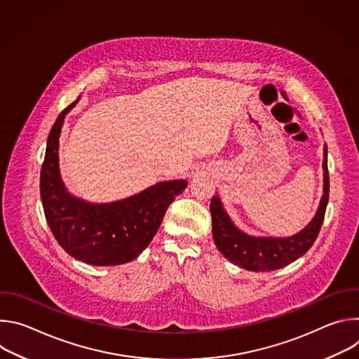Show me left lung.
<instances>
[{"label": "left lung", "instance_id": "1", "mask_svg": "<svg viewBox=\"0 0 359 359\" xmlns=\"http://www.w3.org/2000/svg\"><path fill=\"white\" fill-rule=\"evenodd\" d=\"M327 155L325 144L323 161L324 186L320 206L313 220L292 236L267 237L247 234L233 223L220 197L217 194L212 197L210 213L215 244L230 263L248 271H274L291 264L311 248L321 230L330 196Z\"/></svg>", "mask_w": 359, "mask_h": 359}]
</instances>
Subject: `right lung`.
Instances as JSON below:
<instances>
[{
    "label": "right lung",
    "mask_w": 359,
    "mask_h": 359,
    "mask_svg": "<svg viewBox=\"0 0 359 359\" xmlns=\"http://www.w3.org/2000/svg\"><path fill=\"white\" fill-rule=\"evenodd\" d=\"M78 100L60 114L46 140L39 182L45 219L58 244L75 260L92 266L125 264L139 257L155 237L187 180L159 182L109 203H92L72 194L61 176L60 136L65 116Z\"/></svg>",
    "instance_id": "add662e5"
}]
</instances>
